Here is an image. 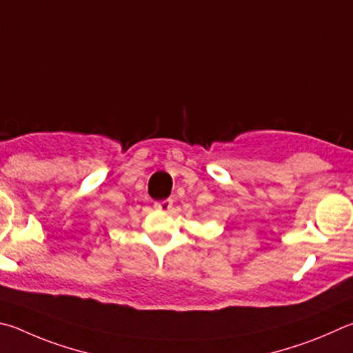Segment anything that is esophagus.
<instances>
[{"mask_svg": "<svg viewBox=\"0 0 353 353\" xmlns=\"http://www.w3.org/2000/svg\"><path fill=\"white\" fill-rule=\"evenodd\" d=\"M171 205H172V202L170 201V199H165V201L154 202V208L162 210V211H168L171 208Z\"/></svg>", "mask_w": 353, "mask_h": 353, "instance_id": "esophagus-1", "label": "esophagus"}]
</instances>
